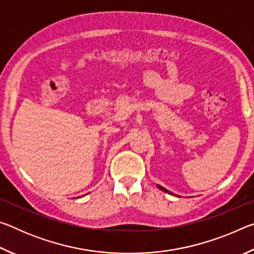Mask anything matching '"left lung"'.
I'll use <instances>...</instances> for the list:
<instances>
[{
  "label": "left lung",
  "mask_w": 254,
  "mask_h": 254,
  "mask_svg": "<svg viewBox=\"0 0 254 254\" xmlns=\"http://www.w3.org/2000/svg\"><path fill=\"white\" fill-rule=\"evenodd\" d=\"M157 186H158V188H159V189H161V190H163V191H166V192H168V194H170V195H173V192H170L169 190H167V189H166V188H163L162 186H160V185H157Z\"/></svg>",
  "instance_id": "obj_1"
}]
</instances>
